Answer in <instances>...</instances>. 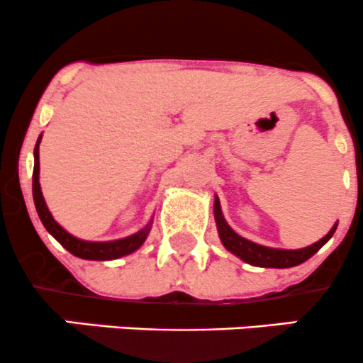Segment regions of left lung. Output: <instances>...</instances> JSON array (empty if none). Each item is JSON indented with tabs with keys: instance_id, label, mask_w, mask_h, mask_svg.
<instances>
[{
	"instance_id": "8db88e82",
	"label": "left lung",
	"mask_w": 363,
	"mask_h": 363,
	"mask_svg": "<svg viewBox=\"0 0 363 363\" xmlns=\"http://www.w3.org/2000/svg\"><path fill=\"white\" fill-rule=\"evenodd\" d=\"M213 217H216L217 231H219V238L220 242H223V245L226 247L231 254H235L236 257L249 262L252 266H259V268H292V266H297L301 264V262L308 261L311 255H315L316 252L322 249V247L333 238L335 228H337V223H335L333 230L327 233L322 240H318V242L313 243L310 247H304V249L297 250H285L259 245V243L250 242V240L243 238L238 233L233 231L230 224L224 219L223 211H220L219 198L217 196L216 201H213Z\"/></svg>"
}]
</instances>
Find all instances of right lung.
<instances>
[{
    "instance_id": "add662e5",
    "label": "right lung",
    "mask_w": 363,
    "mask_h": 363,
    "mask_svg": "<svg viewBox=\"0 0 363 363\" xmlns=\"http://www.w3.org/2000/svg\"><path fill=\"white\" fill-rule=\"evenodd\" d=\"M40 140L41 135L38 137L36 147H34V170H33V198L34 205H36L38 216H40L41 223L47 228L53 238L60 243L66 250H69L72 255L82 259H90V261H111V259L123 257V255L132 254L146 242L147 235H150L151 223L147 224L144 230L137 231L135 235L127 236V238L114 240V242H86V240H79L67 233L52 217L50 211H48L47 203H45L43 193L40 188Z\"/></svg>"
}]
</instances>
